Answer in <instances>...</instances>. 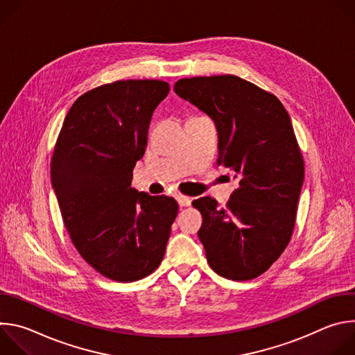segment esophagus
<instances>
[{
    "instance_id": "1",
    "label": "esophagus",
    "mask_w": 355,
    "mask_h": 355,
    "mask_svg": "<svg viewBox=\"0 0 355 355\" xmlns=\"http://www.w3.org/2000/svg\"><path fill=\"white\" fill-rule=\"evenodd\" d=\"M175 199H177V202L180 204V207H189L191 205V199L188 196H185V195H177Z\"/></svg>"
}]
</instances>
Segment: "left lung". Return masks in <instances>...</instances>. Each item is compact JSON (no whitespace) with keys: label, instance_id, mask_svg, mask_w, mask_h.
Instances as JSON below:
<instances>
[{"label":"left lung","instance_id":"obj_1","mask_svg":"<svg viewBox=\"0 0 355 355\" xmlns=\"http://www.w3.org/2000/svg\"><path fill=\"white\" fill-rule=\"evenodd\" d=\"M174 91L215 121L218 166L239 181L226 208L211 196L192 202L209 267L233 281L257 278L295 227L305 163L291 118L274 94L232 74L181 78Z\"/></svg>","mask_w":355,"mask_h":355}]
</instances>
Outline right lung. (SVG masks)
Segmentation results:
<instances>
[{"label":"right lung","instance_id":"right-lung-1","mask_svg":"<svg viewBox=\"0 0 355 355\" xmlns=\"http://www.w3.org/2000/svg\"><path fill=\"white\" fill-rule=\"evenodd\" d=\"M162 80H119L78 96L50 162V178L70 239L101 275L132 282L162 263L178 214L174 198L130 187L151 115L167 96Z\"/></svg>","mask_w":355,"mask_h":355}]
</instances>
